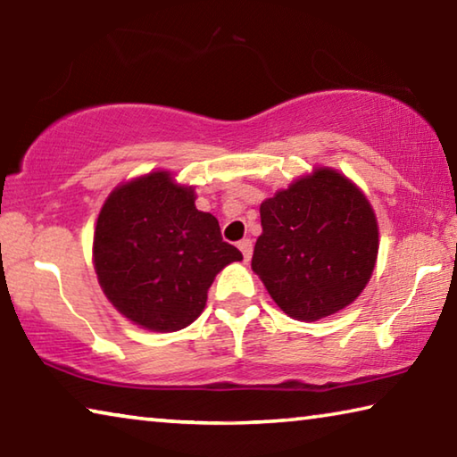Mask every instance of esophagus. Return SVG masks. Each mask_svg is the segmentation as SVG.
I'll use <instances>...</instances> for the list:
<instances>
[{
    "mask_svg": "<svg viewBox=\"0 0 457 457\" xmlns=\"http://www.w3.org/2000/svg\"><path fill=\"white\" fill-rule=\"evenodd\" d=\"M237 247H239V252L244 253V260L245 262H250V258H252V252H253V244H252V239H242V242L237 244Z\"/></svg>",
    "mask_w": 457,
    "mask_h": 457,
    "instance_id": "34e87169",
    "label": "esophagus"
}]
</instances>
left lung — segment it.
I'll list each match as a JSON object with an SVG mask.
<instances>
[{
    "mask_svg": "<svg viewBox=\"0 0 457 457\" xmlns=\"http://www.w3.org/2000/svg\"><path fill=\"white\" fill-rule=\"evenodd\" d=\"M252 270L292 319L314 322L365 290L377 264L373 205L349 177L316 167L260 205Z\"/></svg>",
    "mask_w": 457,
    "mask_h": 457,
    "instance_id": "8db88e82",
    "label": "left lung"
}]
</instances>
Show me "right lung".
Wrapping results in <instances>:
<instances>
[{
    "instance_id": "add662e5",
    "label": "right lung",
    "mask_w": 457,
    "mask_h": 457,
    "mask_svg": "<svg viewBox=\"0 0 457 457\" xmlns=\"http://www.w3.org/2000/svg\"><path fill=\"white\" fill-rule=\"evenodd\" d=\"M195 199L193 185L159 169L117 185L103 204L92 264L108 303L137 327H189L204 312L215 276L244 260Z\"/></svg>"
}]
</instances>
